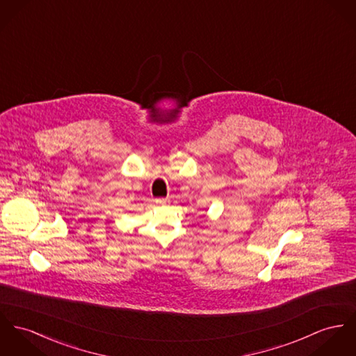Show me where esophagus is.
I'll use <instances>...</instances> for the list:
<instances>
[{
    "instance_id": "34e87169",
    "label": "esophagus",
    "mask_w": 356,
    "mask_h": 356,
    "mask_svg": "<svg viewBox=\"0 0 356 356\" xmlns=\"http://www.w3.org/2000/svg\"><path fill=\"white\" fill-rule=\"evenodd\" d=\"M166 202H168V200H166V199H164V197H159V199H156V203H157L159 206H164Z\"/></svg>"
}]
</instances>
